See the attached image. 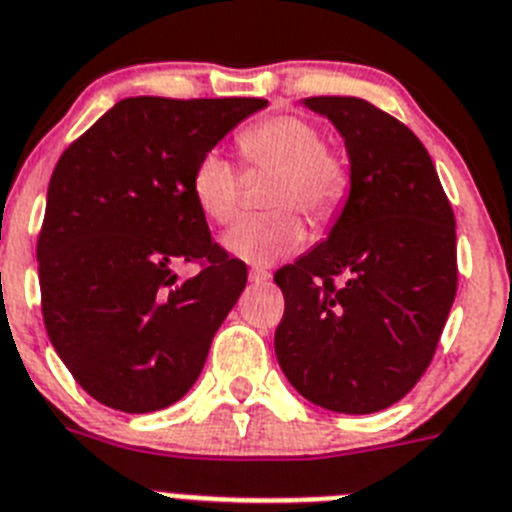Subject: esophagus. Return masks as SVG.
Instances as JSON below:
<instances>
[{"instance_id":"1","label":"esophagus","mask_w":512,"mask_h":512,"mask_svg":"<svg viewBox=\"0 0 512 512\" xmlns=\"http://www.w3.org/2000/svg\"><path fill=\"white\" fill-rule=\"evenodd\" d=\"M249 281L265 283V281H270V273L265 268H252V270H249Z\"/></svg>"}]
</instances>
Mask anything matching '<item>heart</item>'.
<instances>
[{
  "mask_svg": "<svg viewBox=\"0 0 512 512\" xmlns=\"http://www.w3.org/2000/svg\"><path fill=\"white\" fill-rule=\"evenodd\" d=\"M236 143L249 166L278 171L270 184L268 205L281 210L247 218L223 239L231 255L263 268L294 255L307 239L302 218L288 208L304 210L315 226H328L349 197L351 171L336 150L322 145L315 124L291 114L249 124L239 132ZM190 187L197 208L213 223L226 226L239 216V174L218 150L200 156L192 169Z\"/></svg>",
  "mask_w": 512,
  "mask_h": 512,
  "instance_id": "b5f03b06",
  "label": "heart"
}]
</instances>
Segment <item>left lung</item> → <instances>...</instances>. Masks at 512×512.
Masks as SVG:
<instances>
[{"label":"left lung","mask_w":512,"mask_h":512,"mask_svg":"<svg viewBox=\"0 0 512 512\" xmlns=\"http://www.w3.org/2000/svg\"><path fill=\"white\" fill-rule=\"evenodd\" d=\"M304 106L341 132L351 190L328 239L273 276L286 309L276 356L299 393L338 414H375L414 388L458 289L455 216L427 148L364 98Z\"/></svg>","instance_id":"8db88e82"}]
</instances>
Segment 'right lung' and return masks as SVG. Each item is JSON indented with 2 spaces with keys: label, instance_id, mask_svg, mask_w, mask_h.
Segmentation results:
<instances>
[{
  "label": "right lung",
  "instance_id": "add662e5",
  "mask_svg": "<svg viewBox=\"0 0 512 512\" xmlns=\"http://www.w3.org/2000/svg\"><path fill=\"white\" fill-rule=\"evenodd\" d=\"M263 98H124L59 158L38 236L46 333L77 385L124 414L176 403L247 286L192 197L203 153ZM201 265L179 282V264Z\"/></svg>",
  "mask_w": 512,
  "mask_h": 512
}]
</instances>
